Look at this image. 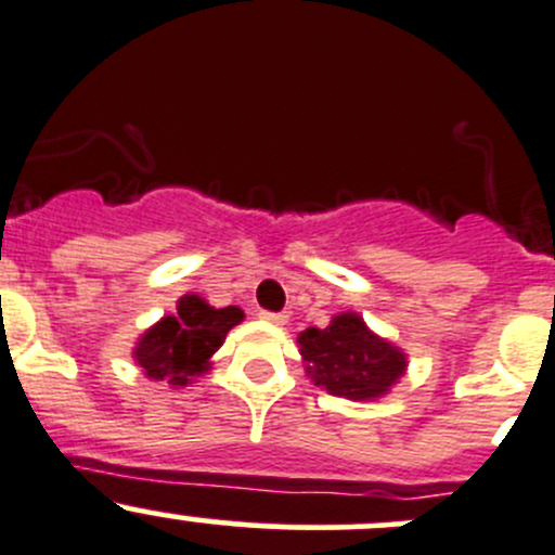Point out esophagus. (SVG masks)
<instances>
[{
	"instance_id": "obj_1",
	"label": "esophagus",
	"mask_w": 555,
	"mask_h": 555,
	"mask_svg": "<svg viewBox=\"0 0 555 555\" xmlns=\"http://www.w3.org/2000/svg\"><path fill=\"white\" fill-rule=\"evenodd\" d=\"M260 319H262V322H268V324H284V322H287V313L262 311V313H260Z\"/></svg>"
}]
</instances>
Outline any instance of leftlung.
<instances>
[{"instance_id":"obj_1","label":"left lung","mask_w":555,"mask_h":555,"mask_svg":"<svg viewBox=\"0 0 555 555\" xmlns=\"http://www.w3.org/2000/svg\"><path fill=\"white\" fill-rule=\"evenodd\" d=\"M298 344L313 384L349 400H376L408 367L405 354L351 311L333 317L324 330H304Z\"/></svg>"}]
</instances>
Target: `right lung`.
Here are the masks:
<instances>
[{
    "label": "right lung",
    "mask_w": 555,
    "mask_h": 555,
    "mask_svg": "<svg viewBox=\"0 0 555 555\" xmlns=\"http://www.w3.org/2000/svg\"><path fill=\"white\" fill-rule=\"evenodd\" d=\"M242 319L244 311L238 306L215 309L201 295H184L173 317H164L139 338L133 360L153 382L188 386L209 367L228 330Z\"/></svg>",
    "instance_id": "right-lung-1"
}]
</instances>
